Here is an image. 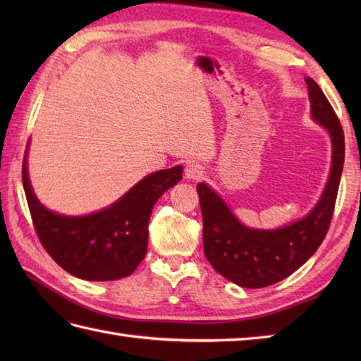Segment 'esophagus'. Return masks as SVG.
<instances>
[{"label":"esophagus","mask_w":361,"mask_h":361,"mask_svg":"<svg viewBox=\"0 0 361 361\" xmlns=\"http://www.w3.org/2000/svg\"><path fill=\"white\" fill-rule=\"evenodd\" d=\"M185 175L188 180H200L204 175V169L198 163H188L185 169Z\"/></svg>","instance_id":"34e87169"}]
</instances>
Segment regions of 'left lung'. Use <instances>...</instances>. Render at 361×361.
I'll use <instances>...</instances> for the list:
<instances>
[{
	"mask_svg": "<svg viewBox=\"0 0 361 361\" xmlns=\"http://www.w3.org/2000/svg\"><path fill=\"white\" fill-rule=\"evenodd\" d=\"M310 114L332 141V166L327 185L307 216L278 229H255L242 225L217 192L198 183L203 216L204 256L224 278L245 288H262L286 279L304 265L324 240L334 216L344 164V133L323 90L312 78Z\"/></svg>",
	"mask_w": 361,
	"mask_h": 361,
	"instance_id": "1",
	"label": "left lung"
}]
</instances>
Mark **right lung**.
<instances>
[{
  "mask_svg": "<svg viewBox=\"0 0 361 361\" xmlns=\"http://www.w3.org/2000/svg\"><path fill=\"white\" fill-rule=\"evenodd\" d=\"M23 161V186L38 239L65 271L85 281L130 276L147 252L149 219L158 198L181 180L183 167L153 172L109 208L88 216H62L40 203Z\"/></svg>",
  "mask_w": 361,
  "mask_h": 361,
  "instance_id": "right-lung-1",
  "label": "right lung"
}]
</instances>
